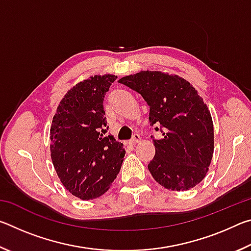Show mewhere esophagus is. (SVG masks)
I'll return each instance as SVG.
<instances>
[{
	"instance_id": "esophagus-1",
	"label": "esophagus",
	"mask_w": 251,
	"mask_h": 251,
	"mask_svg": "<svg viewBox=\"0 0 251 251\" xmlns=\"http://www.w3.org/2000/svg\"><path fill=\"white\" fill-rule=\"evenodd\" d=\"M139 141H141V136H139L138 134H134L133 139H130L129 144L130 145H136V144L139 143Z\"/></svg>"
}]
</instances>
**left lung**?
Instances as JSON below:
<instances>
[{
	"instance_id": "left-lung-1",
	"label": "left lung",
	"mask_w": 251,
	"mask_h": 251,
	"mask_svg": "<svg viewBox=\"0 0 251 251\" xmlns=\"http://www.w3.org/2000/svg\"><path fill=\"white\" fill-rule=\"evenodd\" d=\"M118 82L143 96L151 125L163 133L154 139L155 156L148 164L152 178L169 190L194 188L214 154V124L201 96L185 78L158 71H141Z\"/></svg>"
}]
</instances>
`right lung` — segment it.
<instances>
[{"label": "right lung", "mask_w": 251, "mask_h": 251, "mask_svg": "<svg viewBox=\"0 0 251 251\" xmlns=\"http://www.w3.org/2000/svg\"><path fill=\"white\" fill-rule=\"evenodd\" d=\"M117 78L94 75L71 88L50 125V158L63 186L82 201L107 192L120 173L125 150L106 135L104 97Z\"/></svg>", "instance_id": "1"}]
</instances>
